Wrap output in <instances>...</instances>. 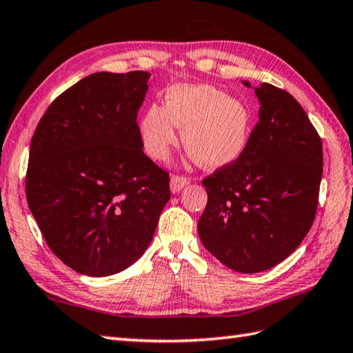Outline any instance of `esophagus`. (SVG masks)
Here are the masks:
<instances>
[{
    "label": "esophagus",
    "mask_w": 353,
    "mask_h": 353,
    "mask_svg": "<svg viewBox=\"0 0 353 353\" xmlns=\"http://www.w3.org/2000/svg\"><path fill=\"white\" fill-rule=\"evenodd\" d=\"M189 183H190L189 178L181 176V175H174V176L170 178V190L174 192V193L181 192Z\"/></svg>",
    "instance_id": "1"
}]
</instances>
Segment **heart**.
Returning <instances> with one entry per match:
<instances>
[{
    "label": "heart",
    "instance_id": "obj_1",
    "mask_svg": "<svg viewBox=\"0 0 353 353\" xmlns=\"http://www.w3.org/2000/svg\"><path fill=\"white\" fill-rule=\"evenodd\" d=\"M251 116L239 99L227 97L212 85H176L168 91L166 105H150L140 120L146 152L163 161L176 145L178 129L184 148L205 168L234 161L247 146Z\"/></svg>",
    "mask_w": 353,
    "mask_h": 353
}]
</instances>
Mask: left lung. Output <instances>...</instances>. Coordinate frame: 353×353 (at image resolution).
<instances>
[{"instance_id":"8db88e82","label":"left lung","mask_w":353,"mask_h":353,"mask_svg":"<svg viewBox=\"0 0 353 353\" xmlns=\"http://www.w3.org/2000/svg\"><path fill=\"white\" fill-rule=\"evenodd\" d=\"M254 92L257 125L237 160L203 179L208 198L198 222L203 245L247 274L276 267L305 239L323 174L321 139L297 100L271 83Z\"/></svg>"}]
</instances>
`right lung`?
<instances>
[{"label":"right lung","instance_id":"1","mask_svg":"<svg viewBox=\"0 0 353 353\" xmlns=\"http://www.w3.org/2000/svg\"><path fill=\"white\" fill-rule=\"evenodd\" d=\"M146 71L94 73L53 100L32 137L26 196L50 250L79 274L131 267L170 199L169 174L143 154Z\"/></svg>","mask_w":353,"mask_h":353}]
</instances>
